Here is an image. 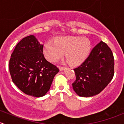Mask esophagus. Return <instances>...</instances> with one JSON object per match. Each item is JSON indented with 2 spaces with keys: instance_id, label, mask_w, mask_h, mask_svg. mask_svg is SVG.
I'll return each instance as SVG.
<instances>
[{
  "instance_id": "esophagus-1",
  "label": "esophagus",
  "mask_w": 124,
  "mask_h": 124,
  "mask_svg": "<svg viewBox=\"0 0 124 124\" xmlns=\"http://www.w3.org/2000/svg\"><path fill=\"white\" fill-rule=\"evenodd\" d=\"M59 70L61 71H63V70H65V67H59Z\"/></svg>"
}]
</instances>
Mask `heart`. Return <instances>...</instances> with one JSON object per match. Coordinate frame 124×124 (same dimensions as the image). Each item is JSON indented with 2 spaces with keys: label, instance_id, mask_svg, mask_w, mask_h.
Instances as JSON below:
<instances>
[{
  "label": "heart",
  "instance_id": "b5f03b06",
  "mask_svg": "<svg viewBox=\"0 0 124 124\" xmlns=\"http://www.w3.org/2000/svg\"><path fill=\"white\" fill-rule=\"evenodd\" d=\"M92 45L87 38L80 37L59 38L55 42L45 43L44 53L45 57L52 62L62 58L65 52V57L71 65H79L86 59L91 52Z\"/></svg>",
  "mask_w": 124,
  "mask_h": 124
}]
</instances>
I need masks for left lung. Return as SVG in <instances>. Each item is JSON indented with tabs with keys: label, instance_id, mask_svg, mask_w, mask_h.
<instances>
[{
	"label": "left lung",
	"instance_id": "left-lung-1",
	"mask_svg": "<svg viewBox=\"0 0 124 124\" xmlns=\"http://www.w3.org/2000/svg\"><path fill=\"white\" fill-rule=\"evenodd\" d=\"M114 65L111 49L101 41L86 59L73 69L76 77L72 84L74 91L81 97H91L100 93L113 78Z\"/></svg>",
	"mask_w": 124,
	"mask_h": 124
}]
</instances>
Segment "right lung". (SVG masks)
Segmentation results:
<instances>
[{"label":"right lung","instance_id":"obj_1","mask_svg":"<svg viewBox=\"0 0 124 124\" xmlns=\"http://www.w3.org/2000/svg\"><path fill=\"white\" fill-rule=\"evenodd\" d=\"M43 47L34 36L24 38L16 46L9 63L13 83L25 94L37 98L46 94L59 71L45 59Z\"/></svg>","mask_w":124,"mask_h":124}]
</instances>
